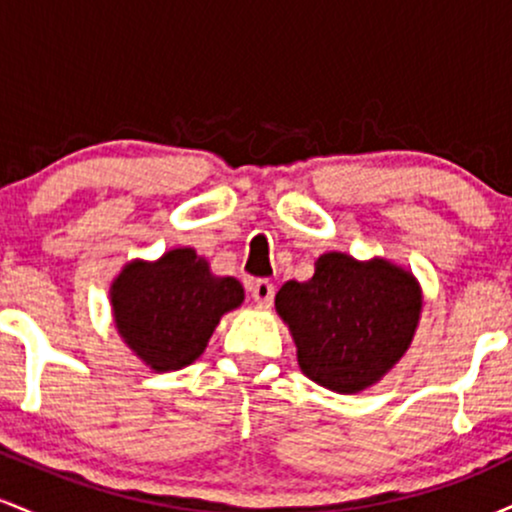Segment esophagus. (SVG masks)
Here are the masks:
<instances>
[{
    "instance_id": "1",
    "label": "esophagus",
    "mask_w": 512,
    "mask_h": 512,
    "mask_svg": "<svg viewBox=\"0 0 512 512\" xmlns=\"http://www.w3.org/2000/svg\"><path fill=\"white\" fill-rule=\"evenodd\" d=\"M250 293L255 298V303L260 305H272L274 301V284L267 279H257L250 284Z\"/></svg>"
}]
</instances>
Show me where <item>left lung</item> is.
I'll list each match as a JSON object with an SVG mask.
<instances>
[{
    "label": "left lung",
    "instance_id": "1",
    "mask_svg": "<svg viewBox=\"0 0 512 512\" xmlns=\"http://www.w3.org/2000/svg\"><path fill=\"white\" fill-rule=\"evenodd\" d=\"M274 305L303 373L327 390L354 395L378 383L409 349L421 289L414 274L380 257L358 262L325 252L313 279L286 281Z\"/></svg>",
    "mask_w": 512,
    "mask_h": 512
}]
</instances>
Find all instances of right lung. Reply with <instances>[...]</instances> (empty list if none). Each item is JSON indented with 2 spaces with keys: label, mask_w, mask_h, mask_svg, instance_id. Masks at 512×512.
Masks as SVG:
<instances>
[{
  "label": "right lung",
  "mask_w": 512,
  "mask_h": 512,
  "mask_svg": "<svg viewBox=\"0 0 512 512\" xmlns=\"http://www.w3.org/2000/svg\"><path fill=\"white\" fill-rule=\"evenodd\" d=\"M243 298L238 279L211 274L192 248H175L156 262H129L110 286L117 332L156 373L197 361L221 315Z\"/></svg>",
  "instance_id": "add662e5"
}]
</instances>
